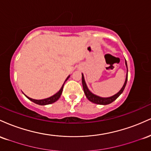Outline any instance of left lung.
<instances>
[{
	"instance_id": "1",
	"label": "left lung",
	"mask_w": 151,
	"mask_h": 151,
	"mask_svg": "<svg viewBox=\"0 0 151 151\" xmlns=\"http://www.w3.org/2000/svg\"><path fill=\"white\" fill-rule=\"evenodd\" d=\"M126 67H127V63H126ZM127 79H128V67H127V75H126V81L124 82V86L123 87L121 88V89L117 93H116L115 95L114 96H111V97H108V98H103V97H100V96H96V95L93 94L88 89L87 86H86V84L85 83V81H84V76L82 74V86H83V89H84V92L85 93L86 98L89 100L90 101L93 102V103L96 104H101V105H106V104H109L112 103L114 101H115L116 99L119 97V96L121 95V93L124 91V89H125V86L126 85V83H127Z\"/></svg>"
}]
</instances>
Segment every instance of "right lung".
<instances>
[{"instance_id": "1", "label": "right lung", "mask_w": 151, "mask_h": 151, "mask_svg": "<svg viewBox=\"0 0 151 151\" xmlns=\"http://www.w3.org/2000/svg\"><path fill=\"white\" fill-rule=\"evenodd\" d=\"M69 77L66 79L65 81L68 79ZM64 84H65V83H64ZM64 84L62 85V88L60 89V91H58V93H55V95H53V96H52L51 97H49L47 99H41V100H36V99H31L30 97H28V96H27V98L28 99H30V101H32V102H34V103L37 104H39V105H47V104H52L54 102L57 101L58 100L60 99V96H61L62 94V90H63V87H64Z\"/></svg>"}]
</instances>
